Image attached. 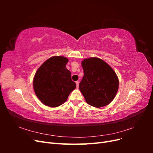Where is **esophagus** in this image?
I'll list each match as a JSON object with an SVG mask.
<instances>
[{
	"mask_svg": "<svg viewBox=\"0 0 153 153\" xmlns=\"http://www.w3.org/2000/svg\"><path fill=\"white\" fill-rule=\"evenodd\" d=\"M76 88L78 89V86H79V82H78V81H76Z\"/></svg>",
	"mask_w": 153,
	"mask_h": 153,
	"instance_id": "34e87169",
	"label": "esophagus"
}]
</instances>
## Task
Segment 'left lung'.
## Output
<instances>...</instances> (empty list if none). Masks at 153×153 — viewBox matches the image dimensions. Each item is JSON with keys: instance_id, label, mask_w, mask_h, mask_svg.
<instances>
[{"instance_id": "1", "label": "left lung", "mask_w": 153, "mask_h": 153, "mask_svg": "<svg viewBox=\"0 0 153 153\" xmlns=\"http://www.w3.org/2000/svg\"><path fill=\"white\" fill-rule=\"evenodd\" d=\"M82 66L84 75L79 89L86 102L96 108L112 102L116 96L119 84L114 69L98 57L84 59Z\"/></svg>"}]
</instances>
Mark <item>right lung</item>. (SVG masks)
Masks as SVG:
<instances>
[{"instance_id":"obj_1","label":"right lung","mask_w":153,"mask_h":153,"mask_svg":"<svg viewBox=\"0 0 153 153\" xmlns=\"http://www.w3.org/2000/svg\"><path fill=\"white\" fill-rule=\"evenodd\" d=\"M68 61L65 57L53 56L45 61L36 72L34 90L45 105L50 107L61 105L76 88L71 73L66 66Z\"/></svg>"}]
</instances>
